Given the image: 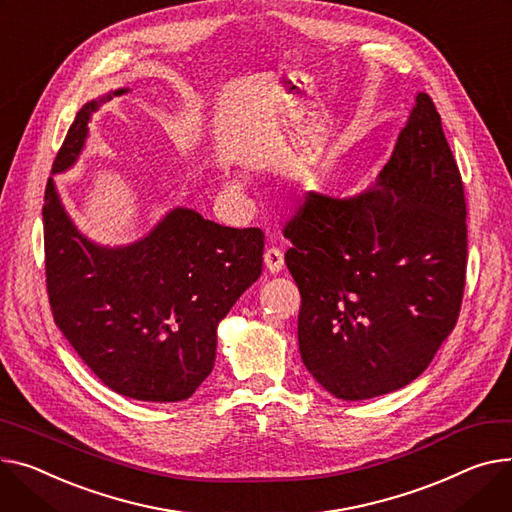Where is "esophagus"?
<instances>
[{"mask_svg": "<svg viewBox=\"0 0 512 512\" xmlns=\"http://www.w3.org/2000/svg\"><path fill=\"white\" fill-rule=\"evenodd\" d=\"M263 263H265L269 274H280L282 267H284V253L280 249H276V247H269L263 253Z\"/></svg>", "mask_w": 512, "mask_h": 512, "instance_id": "esophagus-1", "label": "esophagus"}]
</instances>
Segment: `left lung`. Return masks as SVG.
Here are the masks:
<instances>
[{
  "instance_id": "1",
  "label": "left lung",
  "mask_w": 512,
  "mask_h": 512,
  "mask_svg": "<svg viewBox=\"0 0 512 512\" xmlns=\"http://www.w3.org/2000/svg\"><path fill=\"white\" fill-rule=\"evenodd\" d=\"M463 181L432 98L418 92L377 183L306 191L284 228L300 290L298 348L344 401L410 385L453 331L465 288Z\"/></svg>"
}]
</instances>
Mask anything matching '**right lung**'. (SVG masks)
I'll return each instance as SVG.
<instances>
[{"label":"right lung","mask_w":512,"mask_h":512,"mask_svg":"<svg viewBox=\"0 0 512 512\" xmlns=\"http://www.w3.org/2000/svg\"><path fill=\"white\" fill-rule=\"evenodd\" d=\"M127 90L78 111L53 175L78 160L100 102ZM43 224L53 319L88 368L131 399H189L214 368L218 323L261 276L263 232L175 208L140 241L102 247L67 216L53 179L45 189Z\"/></svg>","instance_id":"obj_1"}]
</instances>
